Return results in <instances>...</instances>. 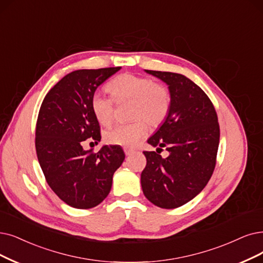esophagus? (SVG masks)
I'll list each match as a JSON object with an SVG mask.
<instances>
[{
    "instance_id": "34e87169",
    "label": "esophagus",
    "mask_w": 263,
    "mask_h": 263,
    "mask_svg": "<svg viewBox=\"0 0 263 263\" xmlns=\"http://www.w3.org/2000/svg\"><path fill=\"white\" fill-rule=\"evenodd\" d=\"M124 152H125L126 155H130L134 152V150L129 149V148H124Z\"/></svg>"
}]
</instances>
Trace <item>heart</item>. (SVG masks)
Wrapping results in <instances>:
<instances>
[{"label":"heart","mask_w":263,"mask_h":263,"mask_svg":"<svg viewBox=\"0 0 263 263\" xmlns=\"http://www.w3.org/2000/svg\"><path fill=\"white\" fill-rule=\"evenodd\" d=\"M108 90L117 102L130 101L129 115L130 119H134L130 123L118 124L106 130L104 139L110 144L123 146L137 144L148 132L146 124L150 127H157L170 113L172 106L170 89L150 78L124 73L108 84ZM112 100L101 92H95L91 97V111L102 125H108L113 120Z\"/></svg>","instance_id":"1"}]
</instances>
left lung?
<instances>
[{
  "label": "left lung",
  "instance_id": "1",
  "mask_svg": "<svg viewBox=\"0 0 263 263\" xmlns=\"http://www.w3.org/2000/svg\"><path fill=\"white\" fill-rule=\"evenodd\" d=\"M165 82L172 106L163 125L148 143L156 151H143L141 173L144 196L161 208L172 209L191 201L214 173L220 128L217 112L204 90L179 73L145 70ZM165 147L170 155L159 154Z\"/></svg>",
  "mask_w": 263,
  "mask_h": 263
}]
</instances>
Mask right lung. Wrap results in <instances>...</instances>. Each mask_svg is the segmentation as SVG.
<instances>
[{"instance_id": "right-lung-1", "label": "right lung", "mask_w": 263, "mask_h": 263, "mask_svg": "<svg viewBox=\"0 0 263 263\" xmlns=\"http://www.w3.org/2000/svg\"><path fill=\"white\" fill-rule=\"evenodd\" d=\"M121 67L77 70L62 78L41 104L35 150L45 179L71 207L88 209L110 193L112 178L125 154L120 145H103L95 153L82 142L100 141V126L90 100L97 87Z\"/></svg>"}]
</instances>
